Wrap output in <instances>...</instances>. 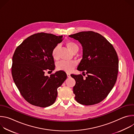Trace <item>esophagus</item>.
Returning a JSON list of instances; mask_svg holds the SVG:
<instances>
[{"mask_svg": "<svg viewBox=\"0 0 134 134\" xmlns=\"http://www.w3.org/2000/svg\"><path fill=\"white\" fill-rule=\"evenodd\" d=\"M67 77H70V73L67 72Z\"/></svg>", "mask_w": 134, "mask_h": 134, "instance_id": "obj_1", "label": "esophagus"}]
</instances>
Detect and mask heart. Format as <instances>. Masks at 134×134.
<instances>
[{"mask_svg": "<svg viewBox=\"0 0 134 134\" xmlns=\"http://www.w3.org/2000/svg\"><path fill=\"white\" fill-rule=\"evenodd\" d=\"M66 46L68 49L71 53L77 52L79 48L78 45L72 41H68L66 43ZM59 45L55 46L52 51V56L54 60H58L59 59ZM77 63L74 60L66 61L61 60L57 63V68L59 70H63L66 72L71 71L76 66Z\"/></svg>", "mask_w": 134, "mask_h": 134, "instance_id": "1", "label": "heart"}]
</instances>
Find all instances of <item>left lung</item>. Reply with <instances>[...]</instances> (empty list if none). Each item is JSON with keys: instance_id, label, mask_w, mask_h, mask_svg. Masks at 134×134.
I'll use <instances>...</instances> for the list:
<instances>
[{"instance_id": "obj_1", "label": "left lung", "mask_w": 134, "mask_h": 134, "mask_svg": "<svg viewBox=\"0 0 134 134\" xmlns=\"http://www.w3.org/2000/svg\"><path fill=\"white\" fill-rule=\"evenodd\" d=\"M78 40L83 48V57L77 70L85 72L71 75L76 81L73 87L76 101L90 105L103 100L115 84L118 72L119 60L112 45L99 33L81 32L69 35Z\"/></svg>"}]
</instances>
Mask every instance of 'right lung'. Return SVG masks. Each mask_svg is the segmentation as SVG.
<instances>
[{"instance_id": "1", "label": "right lung", "mask_w": 134, "mask_h": 134, "mask_svg": "<svg viewBox=\"0 0 134 134\" xmlns=\"http://www.w3.org/2000/svg\"><path fill=\"white\" fill-rule=\"evenodd\" d=\"M62 41L63 35L38 33L26 38L14 52V82L24 99L33 105L46 108L53 104L57 88L67 79L66 73L61 70L50 76L44 75L46 71L54 69L52 51Z\"/></svg>"}]
</instances>
